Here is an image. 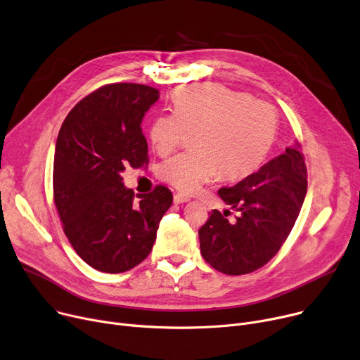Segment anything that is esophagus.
Masks as SVG:
<instances>
[{
	"mask_svg": "<svg viewBox=\"0 0 360 360\" xmlns=\"http://www.w3.org/2000/svg\"><path fill=\"white\" fill-rule=\"evenodd\" d=\"M188 201H189V197H186V195H184V194H181V193H176V194L174 195V202H175V204L188 202Z\"/></svg>",
	"mask_w": 360,
	"mask_h": 360,
	"instance_id": "esophagus-1",
	"label": "esophagus"
}]
</instances>
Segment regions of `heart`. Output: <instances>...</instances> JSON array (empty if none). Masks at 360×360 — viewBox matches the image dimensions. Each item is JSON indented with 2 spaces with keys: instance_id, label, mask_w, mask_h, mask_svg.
<instances>
[{
  "instance_id": "1",
  "label": "heart",
  "mask_w": 360,
  "mask_h": 360,
  "mask_svg": "<svg viewBox=\"0 0 360 360\" xmlns=\"http://www.w3.org/2000/svg\"><path fill=\"white\" fill-rule=\"evenodd\" d=\"M276 110L250 95L221 85L181 88L174 112L158 115L150 126L152 148L162 156L194 133V152L167 159L160 178L182 193H194L220 174L224 179L250 175L268 158L278 136Z\"/></svg>"
}]
</instances>
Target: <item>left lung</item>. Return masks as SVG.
<instances>
[{"instance_id": "left-lung-1", "label": "left lung", "mask_w": 360, "mask_h": 360, "mask_svg": "<svg viewBox=\"0 0 360 360\" xmlns=\"http://www.w3.org/2000/svg\"><path fill=\"white\" fill-rule=\"evenodd\" d=\"M307 194V167L300 145L286 148L260 169L233 186L219 189L220 198L238 211L212 210L198 230L202 257L227 275H245L262 268L290 236Z\"/></svg>"}]
</instances>
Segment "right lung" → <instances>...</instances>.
Instances as JSON below:
<instances>
[{
	"label": "right lung",
	"instance_id": "add662e5",
	"mask_svg": "<svg viewBox=\"0 0 360 360\" xmlns=\"http://www.w3.org/2000/svg\"><path fill=\"white\" fill-rule=\"evenodd\" d=\"M158 100L148 85H104L70 110L58 134L55 205L72 248L100 272H126L145 260L172 204L162 185L134 198L122 176L126 166L149 162L141 120Z\"/></svg>",
	"mask_w": 360,
	"mask_h": 360
}]
</instances>
